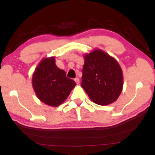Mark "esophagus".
<instances>
[{"mask_svg":"<svg viewBox=\"0 0 155 155\" xmlns=\"http://www.w3.org/2000/svg\"><path fill=\"white\" fill-rule=\"evenodd\" d=\"M74 81L76 82V83L77 84V85H78V84H79V82H80V80H79V78H74Z\"/></svg>","mask_w":155,"mask_h":155,"instance_id":"esophagus-1","label":"esophagus"}]
</instances>
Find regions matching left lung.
Segmentation results:
<instances>
[{"instance_id":"obj_1","label":"left lung","mask_w":155,"mask_h":155,"mask_svg":"<svg viewBox=\"0 0 155 155\" xmlns=\"http://www.w3.org/2000/svg\"><path fill=\"white\" fill-rule=\"evenodd\" d=\"M81 86L94 103L107 105L118 98L123 87V74L114 57L97 49L85 54Z\"/></svg>"}]
</instances>
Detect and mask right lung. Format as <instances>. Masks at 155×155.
<instances>
[{
  "instance_id": "add662e5",
  "label": "right lung",
  "mask_w": 155,
  "mask_h": 155,
  "mask_svg": "<svg viewBox=\"0 0 155 155\" xmlns=\"http://www.w3.org/2000/svg\"><path fill=\"white\" fill-rule=\"evenodd\" d=\"M32 84L38 98L51 107H57L65 101L76 83L66 77L64 70L55 64L54 57L41 60L33 74Z\"/></svg>"
}]
</instances>
